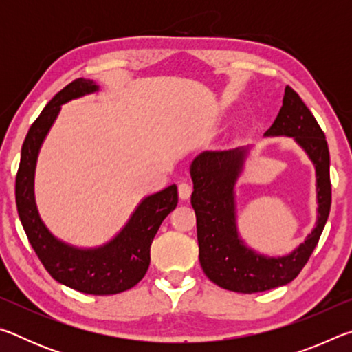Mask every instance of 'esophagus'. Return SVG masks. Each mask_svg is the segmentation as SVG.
Returning a JSON list of instances; mask_svg holds the SVG:
<instances>
[{
    "mask_svg": "<svg viewBox=\"0 0 352 352\" xmlns=\"http://www.w3.org/2000/svg\"><path fill=\"white\" fill-rule=\"evenodd\" d=\"M190 192H192V188H190L189 183L178 184V195H180L182 200H188L190 197Z\"/></svg>",
    "mask_w": 352,
    "mask_h": 352,
    "instance_id": "34e87169",
    "label": "esophagus"
}]
</instances>
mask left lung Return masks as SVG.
<instances>
[{
  "label": "left lung",
  "mask_w": 352,
  "mask_h": 352,
  "mask_svg": "<svg viewBox=\"0 0 352 352\" xmlns=\"http://www.w3.org/2000/svg\"><path fill=\"white\" fill-rule=\"evenodd\" d=\"M264 136H290L305 148L317 174V223L294 252L270 258L241 239L236 223L234 186L250 147L206 151L194 158L190 205L197 217L199 259L205 275L219 287L256 294L285 285L300 275L311 258L331 211L329 148L324 133L298 93L287 85L283 107Z\"/></svg>",
  "instance_id": "8db88e82"
}]
</instances>
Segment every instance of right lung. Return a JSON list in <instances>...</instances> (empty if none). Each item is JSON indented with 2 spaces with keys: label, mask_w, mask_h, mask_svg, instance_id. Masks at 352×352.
Returning <instances> with one entry per match:
<instances>
[{
  "label": "right lung",
  "mask_w": 352,
  "mask_h": 352,
  "mask_svg": "<svg viewBox=\"0 0 352 352\" xmlns=\"http://www.w3.org/2000/svg\"><path fill=\"white\" fill-rule=\"evenodd\" d=\"M98 90L99 87L90 79H76L47 102L23 142L15 200L29 242L56 281L82 294L115 295L132 289L144 278L151 264L153 237L178 204L175 184L142 199L126 226L110 242L96 248H77L57 239L41 222L34 197V175L40 147L62 105Z\"/></svg>",
  "instance_id": "obj_1"
}]
</instances>
